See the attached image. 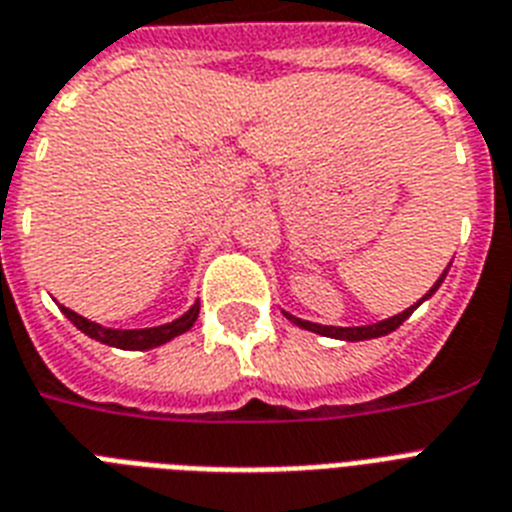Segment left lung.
Returning a JSON list of instances; mask_svg holds the SVG:
<instances>
[{
  "mask_svg": "<svg viewBox=\"0 0 512 512\" xmlns=\"http://www.w3.org/2000/svg\"><path fill=\"white\" fill-rule=\"evenodd\" d=\"M449 271V268H446ZM446 271L438 276V281L433 284V287L428 289V295L422 297L420 303H414L412 308H406L404 313H398V316H390V319L385 321H377V324H366V327H321V324H313V321H303V319H297V316H292V313L284 311V316H287L292 324H297V327H303L308 329V332H316V335H324V337H335V340H348V342H358V340H374V337H382V335H390L393 329H398L401 324H404L409 316H412L417 308H420L425 300H428L430 295H436V289L444 284L446 279Z\"/></svg>",
  "mask_w": 512,
  "mask_h": 512,
  "instance_id": "obj_1",
  "label": "left lung"
}]
</instances>
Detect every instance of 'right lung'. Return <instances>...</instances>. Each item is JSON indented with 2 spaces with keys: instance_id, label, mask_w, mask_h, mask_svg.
<instances>
[{
  "instance_id": "right-lung-1",
  "label": "right lung",
  "mask_w": 512,
  "mask_h": 512,
  "mask_svg": "<svg viewBox=\"0 0 512 512\" xmlns=\"http://www.w3.org/2000/svg\"><path fill=\"white\" fill-rule=\"evenodd\" d=\"M60 311H63V316H66L76 329H82L87 337L103 342V345H111V348H122V350L159 348V345H164V342H170L172 337L188 332V329L193 327V321L199 319V303H193L191 308L180 316V319L170 321V324H162V327H148V329L100 327V324L84 319V316L74 313L71 308H66V305H60Z\"/></svg>"
}]
</instances>
